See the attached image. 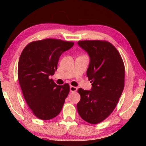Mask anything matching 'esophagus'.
I'll return each instance as SVG.
<instances>
[{"mask_svg":"<svg viewBox=\"0 0 146 146\" xmlns=\"http://www.w3.org/2000/svg\"><path fill=\"white\" fill-rule=\"evenodd\" d=\"M70 92H76L77 90V88L75 87V86H70Z\"/></svg>","mask_w":146,"mask_h":146,"instance_id":"esophagus-1","label":"esophagus"}]
</instances>
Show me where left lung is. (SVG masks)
<instances>
[{
  "instance_id": "obj_1",
  "label": "left lung",
  "mask_w": 146,
  "mask_h": 146,
  "mask_svg": "<svg viewBox=\"0 0 146 146\" xmlns=\"http://www.w3.org/2000/svg\"><path fill=\"white\" fill-rule=\"evenodd\" d=\"M78 44L90 58L86 75L92 88L91 90L78 89L81 99L77 110L86 122L97 124L110 115L122 94L124 64L119 51L109 42L85 40L78 41Z\"/></svg>"
}]
</instances>
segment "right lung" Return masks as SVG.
Segmentation results:
<instances>
[{
  "label": "right lung",
  "instance_id": "add662e5",
  "mask_svg": "<svg viewBox=\"0 0 146 146\" xmlns=\"http://www.w3.org/2000/svg\"><path fill=\"white\" fill-rule=\"evenodd\" d=\"M73 42L45 39L29 43L20 56L17 76L24 99L36 117L50 120L60 113L70 85H58L49 76L54 74L63 52Z\"/></svg>",
  "mask_w": 146,
  "mask_h": 146
}]
</instances>
